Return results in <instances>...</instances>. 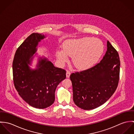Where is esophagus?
Wrapping results in <instances>:
<instances>
[{"label": "esophagus", "instance_id": "1", "mask_svg": "<svg viewBox=\"0 0 134 134\" xmlns=\"http://www.w3.org/2000/svg\"><path fill=\"white\" fill-rule=\"evenodd\" d=\"M70 74H71V72L69 71H66V76L67 78H69L70 76Z\"/></svg>", "mask_w": 134, "mask_h": 134}]
</instances>
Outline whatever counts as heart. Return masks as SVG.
<instances>
[{"label": "heart", "instance_id": "1", "mask_svg": "<svg viewBox=\"0 0 134 134\" xmlns=\"http://www.w3.org/2000/svg\"><path fill=\"white\" fill-rule=\"evenodd\" d=\"M104 51L103 42L97 38L85 37L65 41L63 49L56 52L58 59L62 63L66 62L68 56H72L74 66L79 70L87 69L99 60Z\"/></svg>", "mask_w": 134, "mask_h": 134}]
</instances>
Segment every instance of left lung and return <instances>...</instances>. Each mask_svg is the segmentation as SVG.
I'll return each instance as SVG.
<instances>
[{
	"mask_svg": "<svg viewBox=\"0 0 134 134\" xmlns=\"http://www.w3.org/2000/svg\"><path fill=\"white\" fill-rule=\"evenodd\" d=\"M103 58L93 66L72 73L73 100L79 108L91 110L105 103L118 87L120 76V58L118 52L107 41Z\"/></svg>",
	"mask_w": 134,
	"mask_h": 134,
	"instance_id": "left-lung-1",
	"label": "left lung"
}]
</instances>
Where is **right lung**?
I'll list each match as a JSON object with an SVG mask.
<instances>
[{"label":"right lung","instance_id":"right-lung-1","mask_svg":"<svg viewBox=\"0 0 134 134\" xmlns=\"http://www.w3.org/2000/svg\"><path fill=\"white\" fill-rule=\"evenodd\" d=\"M44 38L38 33L28 36L17 49L12 65L14 85L19 94L29 105L40 109L54 103L56 88L66 78L65 70L55 67L46 59L39 60L37 70L29 69L30 58L38 42Z\"/></svg>","mask_w":134,"mask_h":134}]
</instances>
